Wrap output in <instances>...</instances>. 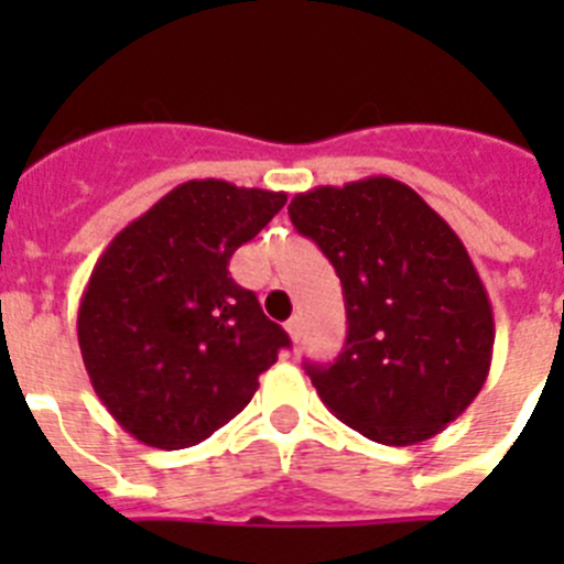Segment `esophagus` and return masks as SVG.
Returning a JSON list of instances; mask_svg holds the SVG:
<instances>
[{"label":"esophagus","instance_id":"esophagus-1","mask_svg":"<svg viewBox=\"0 0 564 564\" xmlns=\"http://www.w3.org/2000/svg\"><path fill=\"white\" fill-rule=\"evenodd\" d=\"M285 330H288V336L293 338V341H299V338H302V318H299V316L288 318Z\"/></svg>","mask_w":564,"mask_h":564}]
</instances>
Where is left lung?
I'll return each instance as SVG.
<instances>
[{
  "mask_svg": "<svg viewBox=\"0 0 564 564\" xmlns=\"http://www.w3.org/2000/svg\"><path fill=\"white\" fill-rule=\"evenodd\" d=\"M288 214L344 288L341 356L305 364L318 398L383 446L430 441L475 401L495 350L491 302L460 237L381 174L296 194Z\"/></svg>",
  "mask_w": 564,
  "mask_h": 564,
  "instance_id": "1",
  "label": "left lung"
}]
</instances>
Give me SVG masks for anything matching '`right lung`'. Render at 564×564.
I'll list each match as a JSON object with an SVG mask.
<instances>
[{"label":"right lung","instance_id":"right-lung-1","mask_svg":"<svg viewBox=\"0 0 564 564\" xmlns=\"http://www.w3.org/2000/svg\"><path fill=\"white\" fill-rule=\"evenodd\" d=\"M288 203L285 192L188 181L112 237L78 305V347L109 415L154 449H186L246 410L291 344L231 253Z\"/></svg>","mask_w":564,"mask_h":564}]
</instances>
